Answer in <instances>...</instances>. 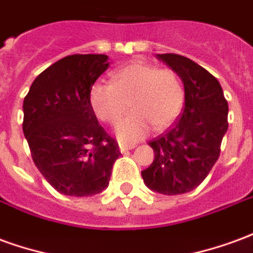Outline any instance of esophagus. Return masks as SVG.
I'll return each instance as SVG.
<instances>
[{
    "instance_id": "1",
    "label": "esophagus",
    "mask_w": 253,
    "mask_h": 253,
    "mask_svg": "<svg viewBox=\"0 0 253 253\" xmlns=\"http://www.w3.org/2000/svg\"><path fill=\"white\" fill-rule=\"evenodd\" d=\"M135 148V145H127V143H119V150L122 153H125L127 150H131V149Z\"/></svg>"
}]
</instances>
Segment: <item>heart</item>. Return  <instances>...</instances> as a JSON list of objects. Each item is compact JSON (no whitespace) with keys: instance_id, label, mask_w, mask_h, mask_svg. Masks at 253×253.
Masks as SVG:
<instances>
[{"instance_id":"b5f03b06","label":"heart","mask_w":253,"mask_h":253,"mask_svg":"<svg viewBox=\"0 0 253 253\" xmlns=\"http://www.w3.org/2000/svg\"><path fill=\"white\" fill-rule=\"evenodd\" d=\"M89 100L100 121L115 125L128 110L132 114L116 127L123 142L143 138L153 127L164 131L179 118L184 103V89L177 73L168 67L134 62L116 70L112 84H94Z\"/></svg>"}]
</instances>
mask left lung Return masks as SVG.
Returning a JSON list of instances; mask_svg holds the SVG:
<instances>
[{"instance_id": "left-lung-1", "label": "left lung", "mask_w": 253, "mask_h": 253, "mask_svg": "<svg viewBox=\"0 0 253 253\" xmlns=\"http://www.w3.org/2000/svg\"><path fill=\"white\" fill-rule=\"evenodd\" d=\"M184 84V108L179 121L149 141L154 160L142 170L150 190L177 195L195 190L221 153L228 131V101L218 80L205 67L177 54H159Z\"/></svg>"}]
</instances>
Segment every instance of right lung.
<instances>
[{
  "label": "right lung",
  "mask_w": 253,
  "mask_h": 253,
  "mask_svg": "<svg viewBox=\"0 0 253 253\" xmlns=\"http://www.w3.org/2000/svg\"><path fill=\"white\" fill-rule=\"evenodd\" d=\"M108 66L104 54L67 55L42 72L24 97L23 131L32 160L65 195L92 196L107 188L121 154L89 100Z\"/></svg>",
  "instance_id": "add662e5"
}]
</instances>
